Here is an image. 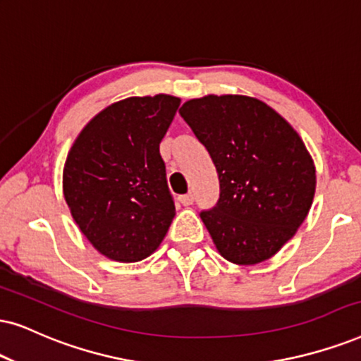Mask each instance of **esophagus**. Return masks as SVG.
Returning <instances> with one entry per match:
<instances>
[{"mask_svg": "<svg viewBox=\"0 0 361 361\" xmlns=\"http://www.w3.org/2000/svg\"><path fill=\"white\" fill-rule=\"evenodd\" d=\"M193 202H195V196L191 193L180 196V203L185 204V207H190V204H193Z\"/></svg>", "mask_w": 361, "mask_h": 361, "instance_id": "esophagus-1", "label": "esophagus"}]
</instances>
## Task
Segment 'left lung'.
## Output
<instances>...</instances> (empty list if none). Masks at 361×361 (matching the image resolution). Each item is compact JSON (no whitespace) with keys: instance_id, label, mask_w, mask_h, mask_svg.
<instances>
[{"instance_id":"1","label":"left lung","mask_w":361,"mask_h":361,"mask_svg":"<svg viewBox=\"0 0 361 361\" xmlns=\"http://www.w3.org/2000/svg\"><path fill=\"white\" fill-rule=\"evenodd\" d=\"M180 115L208 149L220 198L200 213L223 258L257 264L293 238L312 208L317 175L300 135L275 109L243 94H208Z\"/></svg>"}]
</instances>
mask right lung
I'll return each mask as SVG.
<instances>
[{"instance_id":"1","label":"right lung","mask_w":361,"mask_h":361,"mask_svg":"<svg viewBox=\"0 0 361 361\" xmlns=\"http://www.w3.org/2000/svg\"><path fill=\"white\" fill-rule=\"evenodd\" d=\"M180 98L131 97L99 111L75 140L63 168L73 220L109 259L147 258L175 218L159 143Z\"/></svg>"}]
</instances>
